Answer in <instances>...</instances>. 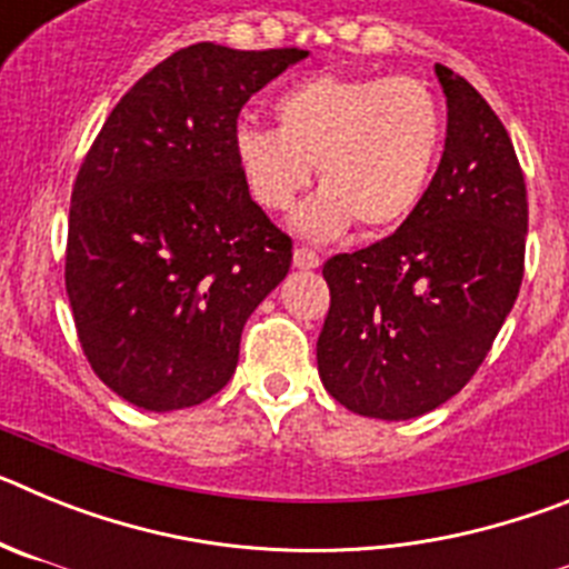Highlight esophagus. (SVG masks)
<instances>
[{
    "label": "esophagus",
    "instance_id": "esophagus-1",
    "mask_svg": "<svg viewBox=\"0 0 569 569\" xmlns=\"http://www.w3.org/2000/svg\"><path fill=\"white\" fill-rule=\"evenodd\" d=\"M319 256L313 253V250H308V248H296L293 250V264L299 270H316L319 268Z\"/></svg>",
    "mask_w": 569,
    "mask_h": 569
}]
</instances>
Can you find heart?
<instances>
[{
    "label": "heart",
    "instance_id": "1",
    "mask_svg": "<svg viewBox=\"0 0 569 569\" xmlns=\"http://www.w3.org/2000/svg\"><path fill=\"white\" fill-rule=\"evenodd\" d=\"M276 128L239 124L233 156L261 208L290 210L319 176L325 188L293 216L296 233L328 241L359 222L399 228L433 182L445 108L419 79L316 73L273 102Z\"/></svg>",
    "mask_w": 569,
    "mask_h": 569
}]
</instances>
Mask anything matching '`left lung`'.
Listing matches in <instances>:
<instances>
[{"label":"left lung","mask_w":569,"mask_h":569,"mask_svg":"<svg viewBox=\"0 0 569 569\" xmlns=\"http://www.w3.org/2000/svg\"><path fill=\"white\" fill-rule=\"evenodd\" d=\"M445 156L393 236L325 264L330 313L319 379L347 410L407 421L453 399L479 370L525 276L527 190L499 116L436 64Z\"/></svg>","instance_id":"1"}]
</instances>
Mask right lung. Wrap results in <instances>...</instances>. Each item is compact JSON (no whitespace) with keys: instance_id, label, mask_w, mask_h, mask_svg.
<instances>
[{"instance_id":"right-lung-1","label":"right lung","mask_w":569,"mask_h":569,"mask_svg":"<svg viewBox=\"0 0 569 569\" xmlns=\"http://www.w3.org/2000/svg\"><path fill=\"white\" fill-rule=\"evenodd\" d=\"M308 50L199 42L116 104L70 196L68 288L93 373L168 413L230 381L239 341L288 276L293 241L236 168L239 110Z\"/></svg>"}]
</instances>
